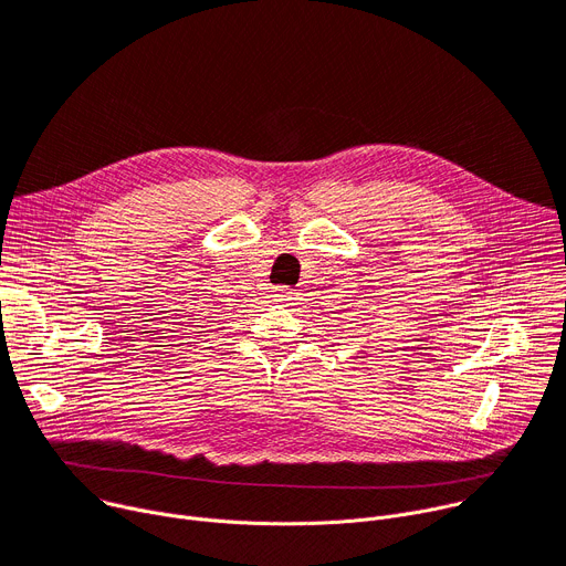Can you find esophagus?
<instances>
[{"label":"esophagus","instance_id":"esophagus-1","mask_svg":"<svg viewBox=\"0 0 566 566\" xmlns=\"http://www.w3.org/2000/svg\"><path fill=\"white\" fill-rule=\"evenodd\" d=\"M293 297V291L291 289H286V286H275V291H273V300H277V302H286V300H291Z\"/></svg>","mask_w":566,"mask_h":566}]
</instances>
